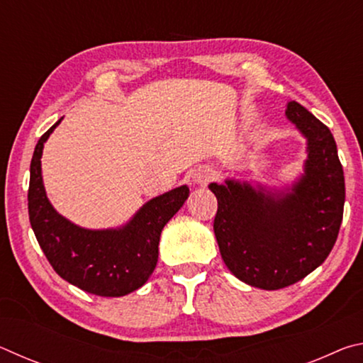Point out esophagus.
<instances>
[{
	"label": "esophagus",
	"mask_w": 363,
	"mask_h": 363,
	"mask_svg": "<svg viewBox=\"0 0 363 363\" xmlns=\"http://www.w3.org/2000/svg\"><path fill=\"white\" fill-rule=\"evenodd\" d=\"M214 177V171L208 167H201L199 169H195V173L192 176V181L196 184V186H206Z\"/></svg>",
	"instance_id": "esophagus-1"
}]
</instances>
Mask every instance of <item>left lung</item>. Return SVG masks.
Instances as JSON below:
<instances>
[{
    "label": "left lung",
    "instance_id": "obj_1",
    "mask_svg": "<svg viewBox=\"0 0 363 363\" xmlns=\"http://www.w3.org/2000/svg\"><path fill=\"white\" fill-rule=\"evenodd\" d=\"M285 113L307 140L304 173L291 187L210 184L218 199L213 229L220 256L238 280L262 290L296 284L327 259L346 199L333 134L298 102H288Z\"/></svg>",
    "mask_w": 363,
    "mask_h": 363
}]
</instances>
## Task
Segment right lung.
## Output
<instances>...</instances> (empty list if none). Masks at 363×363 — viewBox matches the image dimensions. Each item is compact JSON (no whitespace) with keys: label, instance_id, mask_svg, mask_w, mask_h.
<instances>
[{"label":"right lung","instance_id":"right-lung-1","mask_svg":"<svg viewBox=\"0 0 363 363\" xmlns=\"http://www.w3.org/2000/svg\"><path fill=\"white\" fill-rule=\"evenodd\" d=\"M59 123L40 138L30 163V224L49 264L64 280L97 296H125L149 280L163 227L181 210L189 187L155 196L116 229L91 230L73 224L49 203L41 176L43 147Z\"/></svg>","mask_w":363,"mask_h":363}]
</instances>
